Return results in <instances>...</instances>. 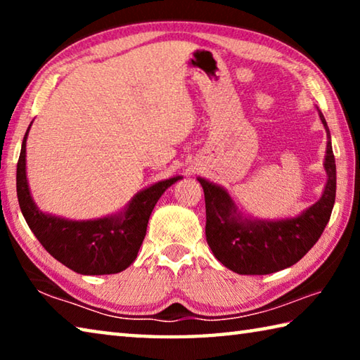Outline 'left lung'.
I'll list each match as a JSON object with an SVG mask.
<instances>
[{
  "label": "left lung",
  "mask_w": 360,
  "mask_h": 360,
  "mask_svg": "<svg viewBox=\"0 0 360 360\" xmlns=\"http://www.w3.org/2000/svg\"><path fill=\"white\" fill-rule=\"evenodd\" d=\"M316 109L327 133V181L321 198L300 214L283 219L252 217L241 211L222 186L197 178L205 192L206 241L214 257L229 270L238 275L276 273L297 264L321 238L333 210L337 167L327 122L319 108Z\"/></svg>",
  "instance_id": "8db88e82"
}]
</instances>
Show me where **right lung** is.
Segmentation results:
<instances>
[{"mask_svg":"<svg viewBox=\"0 0 360 360\" xmlns=\"http://www.w3.org/2000/svg\"><path fill=\"white\" fill-rule=\"evenodd\" d=\"M30 127L23 136L17 163V198L28 227L53 259L79 275H114L124 271L136 259L158 198L182 176H172L143 188L120 211L105 217L72 221L49 214L38 208L30 192L27 178Z\"/></svg>","mask_w":360,"mask_h":360,"instance_id":"1","label":"right lung"}]
</instances>
